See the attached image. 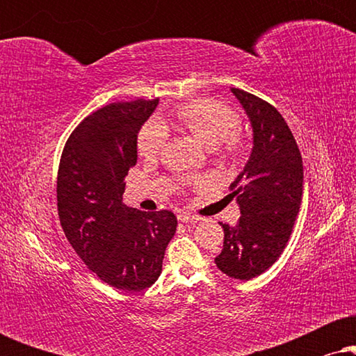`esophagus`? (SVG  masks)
I'll return each instance as SVG.
<instances>
[{
  "instance_id": "34e87169",
  "label": "esophagus",
  "mask_w": 356,
  "mask_h": 356,
  "mask_svg": "<svg viewBox=\"0 0 356 356\" xmlns=\"http://www.w3.org/2000/svg\"><path fill=\"white\" fill-rule=\"evenodd\" d=\"M178 220H179V222H183V223H188V222H197V220H201V217H197V216H191V213H188V212H179V213H178Z\"/></svg>"
}]
</instances>
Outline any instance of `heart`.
Here are the masks:
<instances>
[{
  "label": "heart",
  "mask_w": 356,
  "mask_h": 356,
  "mask_svg": "<svg viewBox=\"0 0 356 356\" xmlns=\"http://www.w3.org/2000/svg\"><path fill=\"white\" fill-rule=\"evenodd\" d=\"M175 124L193 136L197 143L213 149L225 159L236 160L243 154L240 129L241 118L235 110L218 100L201 99L173 110ZM167 144L163 121H149L139 129L136 150L144 160H155Z\"/></svg>",
  "instance_id": "b5f03b06"
}]
</instances>
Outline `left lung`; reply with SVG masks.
Here are the masks:
<instances>
[{"instance_id": "1", "label": "left lung", "mask_w": 356, "mask_h": 356, "mask_svg": "<svg viewBox=\"0 0 356 356\" xmlns=\"http://www.w3.org/2000/svg\"><path fill=\"white\" fill-rule=\"evenodd\" d=\"M232 92L250 116L254 147L232 184L241 217L236 227L220 223L225 240L216 264L228 277L251 280L279 259L290 240L303 196V162L274 105L235 87Z\"/></svg>"}]
</instances>
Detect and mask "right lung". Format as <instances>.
<instances>
[{
	"instance_id": "obj_1",
	"label": "right lung",
	"mask_w": 356,
	"mask_h": 356,
	"mask_svg": "<svg viewBox=\"0 0 356 356\" xmlns=\"http://www.w3.org/2000/svg\"><path fill=\"white\" fill-rule=\"evenodd\" d=\"M159 99L118 102L86 116L67 138L58 168L63 232L102 282L140 291L155 284L177 216L124 206V177L138 160V131Z\"/></svg>"
}]
</instances>
